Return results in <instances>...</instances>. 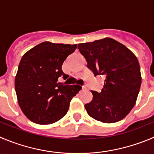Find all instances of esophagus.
<instances>
[{"label": "esophagus", "instance_id": "34e87169", "mask_svg": "<svg viewBox=\"0 0 154 154\" xmlns=\"http://www.w3.org/2000/svg\"><path fill=\"white\" fill-rule=\"evenodd\" d=\"M87 87H86V86H83V87H82V90H87Z\"/></svg>", "mask_w": 154, "mask_h": 154}]
</instances>
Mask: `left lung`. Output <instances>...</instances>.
<instances>
[{
	"instance_id": "left-lung-1",
	"label": "left lung",
	"mask_w": 154,
	"mask_h": 154,
	"mask_svg": "<svg viewBox=\"0 0 154 154\" xmlns=\"http://www.w3.org/2000/svg\"><path fill=\"white\" fill-rule=\"evenodd\" d=\"M77 48L94 76L105 77L102 91H91L93 100L84 106L88 115L103 123L123 119L135 105L141 85L137 57L111 38L80 43Z\"/></svg>"
}]
</instances>
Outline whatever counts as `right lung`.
I'll list each match as a JSON object with an SVG mask.
<instances>
[{"instance_id": "1", "label": "right lung", "mask_w": 154, "mask_h": 154, "mask_svg": "<svg viewBox=\"0 0 154 154\" xmlns=\"http://www.w3.org/2000/svg\"><path fill=\"white\" fill-rule=\"evenodd\" d=\"M77 44L44 42L24 54L15 77V90L23 114L38 125H49L62 119L71 99L81 90L78 85H63L58 77L67 78L63 62Z\"/></svg>"}]
</instances>
